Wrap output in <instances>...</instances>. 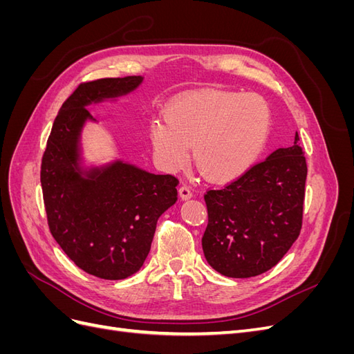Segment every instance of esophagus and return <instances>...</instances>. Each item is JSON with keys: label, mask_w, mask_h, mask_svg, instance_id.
I'll list each match as a JSON object with an SVG mask.
<instances>
[{"label": "esophagus", "mask_w": 354, "mask_h": 354, "mask_svg": "<svg viewBox=\"0 0 354 354\" xmlns=\"http://www.w3.org/2000/svg\"><path fill=\"white\" fill-rule=\"evenodd\" d=\"M178 195H180V198L183 199V201H187V199L192 198V190H190V187L187 185H181L180 189H178Z\"/></svg>", "instance_id": "esophagus-1"}]
</instances>
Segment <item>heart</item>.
<instances>
[{"instance_id": "obj_1", "label": "heart", "mask_w": 354, "mask_h": 354, "mask_svg": "<svg viewBox=\"0 0 354 354\" xmlns=\"http://www.w3.org/2000/svg\"><path fill=\"white\" fill-rule=\"evenodd\" d=\"M272 113L257 94L203 90L169 103L165 121L151 124V142L168 171L183 167L190 153L207 180L226 183L248 171L269 140Z\"/></svg>"}]
</instances>
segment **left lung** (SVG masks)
Wrapping results in <instances>:
<instances>
[{
    "mask_svg": "<svg viewBox=\"0 0 354 354\" xmlns=\"http://www.w3.org/2000/svg\"><path fill=\"white\" fill-rule=\"evenodd\" d=\"M298 133L220 190H208L202 250L214 270L252 277L270 270L297 241L303 223L307 164Z\"/></svg>",
    "mask_w": 354,
    "mask_h": 354,
    "instance_id": "left-lung-1",
    "label": "left lung"
}]
</instances>
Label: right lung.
Returning a JSON list of instances; mask_svg holds the SVG:
<instances>
[{
	"label": "right lung",
	"mask_w": 354,
	"mask_h": 354,
	"mask_svg": "<svg viewBox=\"0 0 354 354\" xmlns=\"http://www.w3.org/2000/svg\"><path fill=\"white\" fill-rule=\"evenodd\" d=\"M143 77L84 82L62 104L41 164V187L53 238L80 269L120 281L140 270L158 218L177 201L178 180L115 159L85 167L87 106L134 91Z\"/></svg>",
	"instance_id": "1"
}]
</instances>
